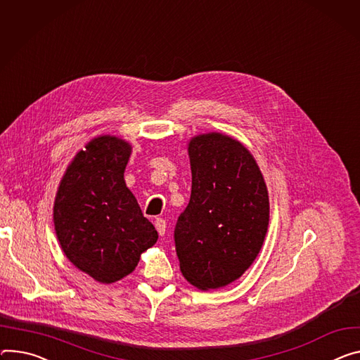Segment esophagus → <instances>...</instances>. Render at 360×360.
Here are the masks:
<instances>
[{"instance_id": "esophagus-1", "label": "esophagus", "mask_w": 360, "mask_h": 360, "mask_svg": "<svg viewBox=\"0 0 360 360\" xmlns=\"http://www.w3.org/2000/svg\"><path fill=\"white\" fill-rule=\"evenodd\" d=\"M155 226H156L159 236L163 237V234H165V231H167V222H165V219H163V218H156Z\"/></svg>"}]
</instances>
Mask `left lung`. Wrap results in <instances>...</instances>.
Segmentation results:
<instances>
[{"label":"left lung","instance_id":"1","mask_svg":"<svg viewBox=\"0 0 360 360\" xmlns=\"http://www.w3.org/2000/svg\"><path fill=\"white\" fill-rule=\"evenodd\" d=\"M192 189L174 238L184 277L201 290L240 278L263 247L270 202L250 150L221 134L191 139Z\"/></svg>","mask_w":360,"mask_h":360}]
</instances>
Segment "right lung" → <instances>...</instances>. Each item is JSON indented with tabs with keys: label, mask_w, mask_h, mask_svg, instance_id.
Wrapping results in <instances>:
<instances>
[{
	"label": "right lung",
	"mask_w": 360,
	"mask_h": 360,
	"mask_svg": "<svg viewBox=\"0 0 360 360\" xmlns=\"http://www.w3.org/2000/svg\"><path fill=\"white\" fill-rule=\"evenodd\" d=\"M132 146L99 136L80 150L64 174L54 201L61 250L96 281L110 284L132 273L158 240L152 222L124 184Z\"/></svg>",
	"instance_id": "right-lung-1"
}]
</instances>
